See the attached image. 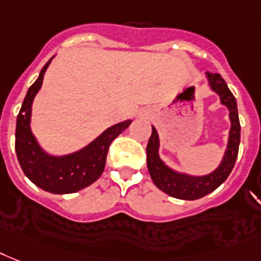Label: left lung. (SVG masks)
<instances>
[{
  "instance_id": "left-lung-1",
  "label": "left lung",
  "mask_w": 261,
  "mask_h": 261,
  "mask_svg": "<svg viewBox=\"0 0 261 261\" xmlns=\"http://www.w3.org/2000/svg\"><path fill=\"white\" fill-rule=\"evenodd\" d=\"M205 77L207 80V86L213 92L220 96V103L225 106L229 111L230 128L228 135L225 151L222 155L221 162L215 170L204 175H193L178 171L166 165L160 156V135L154 126L151 131V137L147 143V169L154 185L169 196L179 198V200H198L201 197L206 196L213 190H216L222 182L228 178L230 171L233 169L239 154V145H240V120L237 112V103L233 94L226 86L225 80L219 73L206 72Z\"/></svg>"
}]
</instances>
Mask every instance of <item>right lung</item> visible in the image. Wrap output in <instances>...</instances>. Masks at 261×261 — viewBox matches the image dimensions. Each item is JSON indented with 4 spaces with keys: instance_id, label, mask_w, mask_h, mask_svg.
Listing matches in <instances>:
<instances>
[{
    "instance_id": "add662e5",
    "label": "right lung",
    "mask_w": 261,
    "mask_h": 261,
    "mask_svg": "<svg viewBox=\"0 0 261 261\" xmlns=\"http://www.w3.org/2000/svg\"><path fill=\"white\" fill-rule=\"evenodd\" d=\"M54 57L42 67L39 77L29 87L22 101L16 123V154L24 174L36 186L54 194H69L90 186L100 177L111 142L122 134L133 120H123L106 128L99 137L77 151L64 155H54L45 151L32 133V105Z\"/></svg>"
}]
</instances>
